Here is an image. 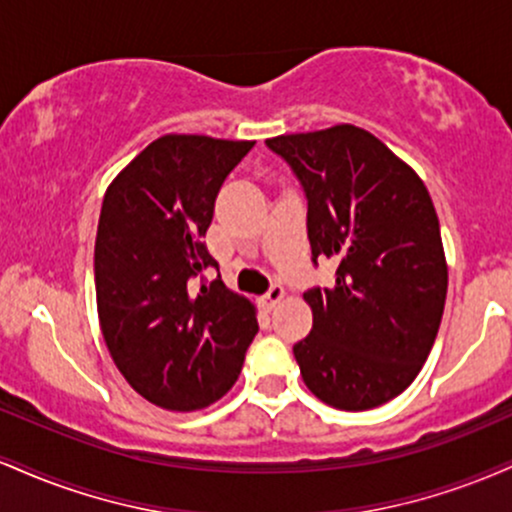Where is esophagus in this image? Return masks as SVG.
I'll return each mask as SVG.
<instances>
[{
  "label": "esophagus",
  "mask_w": 512,
  "mask_h": 512,
  "mask_svg": "<svg viewBox=\"0 0 512 512\" xmlns=\"http://www.w3.org/2000/svg\"><path fill=\"white\" fill-rule=\"evenodd\" d=\"M284 296H286L284 286L274 284V286H272V289H269V291H267V293H264V296H262V305H264V308H267V310H272V308H274V305H276V303H279V301H281V298H284Z\"/></svg>",
  "instance_id": "esophagus-1"
}]
</instances>
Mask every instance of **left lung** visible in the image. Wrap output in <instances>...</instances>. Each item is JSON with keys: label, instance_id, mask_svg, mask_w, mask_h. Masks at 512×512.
I'll return each instance as SVG.
<instances>
[{"label": "left lung", "instance_id": "left-lung-1", "mask_svg": "<svg viewBox=\"0 0 512 512\" xmlns=\"http://www.w3.org/2000/svg\"><path fill=\"white\" fill-rule=\"evenodd\" d=\"M267 146L303 185L313 262H337L332 289L303 293L313 310V330L293 346L303 383L334 409L380 407L414 383L443 317L448 264L431 195L361 127Z\"/></svg>", "mask_w": 512, "mask_h": 512}]
</instances>
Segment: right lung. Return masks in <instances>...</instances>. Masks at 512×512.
Here are the masks:
<instances>
[{
  "mask_svg": "<svg viewBox=\"0 0 512 512\" xmlns=\"http://www.w3.org/2000/svg\"><path fill=\"white\" fill-rule=\"evenodd\" d=\"M255 142L166 134L120 170L96 233V303L117 370L168 411H195L231 390L260 327L257 310L204 269V236L223 180Z\"/></svg>",
  "mask_w": 512,
  "mask_h": 512,
  "instance_id": "1",
  "label": "right lung"
}]
</instances>
